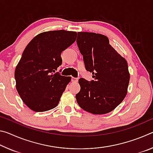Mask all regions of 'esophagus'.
I'll return each instance as SVG.
<instances>
[{"instance_id": "1", "label": "esophagus", "mask_w": 153, "mask_h": 153, "mask_svg": "<svg viewBox=\"0 0 153 153\" xmlns=\"http://www.w3.org/2000/svg\"><path fill=\"white\" fill-rule=\"evenodd\" d=\"M77 81H78V79L76 78V77H71V82H72L76 83V82H77Z\"/></svg>"}]
</instances>
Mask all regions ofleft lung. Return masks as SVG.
<instances>
[{
  "mask_svg": "<svg viewBox=\"0 0 153 153\" xmlns=\"http://www.w3.org/2000/svg\"><path fill=\"white\" fill-rule=\"evenodd\" d=\"M76 42L85 68L94 78L90 82L79 79L80 91L76 95L77 104L95 115L109 113L127 94L129 82L128 63L104 35L77 32Z\"/></svg>",
  "mask_w": 153,
  "mask_h": 153,
  "instance_id": "obj_1",
  "label": "left lung"
}]
</instances>
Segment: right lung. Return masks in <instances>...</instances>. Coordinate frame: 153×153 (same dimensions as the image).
<instances>
[{
	"label": "right lung",
	"mask_w": 153,
	"mask_h": 153,
	"mask_svg": "<svg viewBox=\"0 0 153 153\" xmlns=\"http://www.w3.org/2000/svg\"><path fill=\"white\" fill-rule=\"evenodd\" d=\"M76 36V32L49 31L35 36L24 49L15 79L18 94L30 109L43 112L58 105L71 77L55 71L62 64L61 53Z\"/></svg>",
	"instance_id": "obj_1"
}]
</instances>
